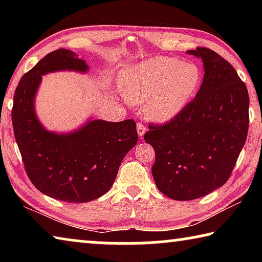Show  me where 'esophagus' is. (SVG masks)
<instances>
[{
  "instance_id": "obj_1",
  "label": "esophagus",
  "mask_w": 262,
  "mask_h": 262,
  "mask_svg": "<svg viewBox=\"0 0 262 262\" xmlns=\"http://www.w3.org/2000/svg\"><path fill=\"white\" fill-rule=\"evenodd\" d=\"M136 128H137V134H139V136L142 139V137L144 136L145 132H147V129H145V126L142 122H139V125H137Z\"/></svg>"
}]
</instances>
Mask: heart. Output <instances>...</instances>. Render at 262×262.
<instances>
[{
  "mask_svg": "<svg viewBox=\"0 0 262 262\" xmlns=\"http://www.w3.org/2000/svg\"><path fill=\"white\" fill-rule=\"evenodd\" d=\"M200 78V69L195 63L156 56L123 70L120 83L129 103L147 104L148 118L165 122L184 110Z\"/></svg>",
  "mask_w": 262,
  "mask_h": 262,
  "instance_id": "b5f03b06",
  "label": "heart"
}]
</instances>
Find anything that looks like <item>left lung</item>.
<instances>
[{"label": "left lung", "mask_w": 262, "mask_h": 262, "mask_svg": "<svg viewBox=\"0 0 262 262\" xmlns=\"http://www.w3.org/2000/svg\"><path fill=\"white\" fill-rule=\"evenodd\" d=\"M203 62V81L195 98L163 126L149 125L144 141L156 161L151 172L166 196L188 201L223 186L245 144L250 98L229 62L205 47L186 52Z\"/></svg>", "instance_id": "1"}]
</instances>
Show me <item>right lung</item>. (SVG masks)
<instances>
[{
  "instance_id": "obj_1",
  "label": "right lung",
  "mask_w": 262,
  "mask_h": 262,
  "mask_svg": "<svg viewBox=\"0 0 262 262\" xmlns=\"http://www.w3.org/2000/svg\"><path fill=\"white\" fill-rule=\"evenodd\" d=\"M61 70L84 74L89 66L76 53L60 48L21 77L11 111L15 139L26 173L41 193L60 201L89 202L112 187L123 157L137 143L136 123L89 119L69 133L47 130L35 113V96L42 75Z\"/></svg>"
}]
</instances>
